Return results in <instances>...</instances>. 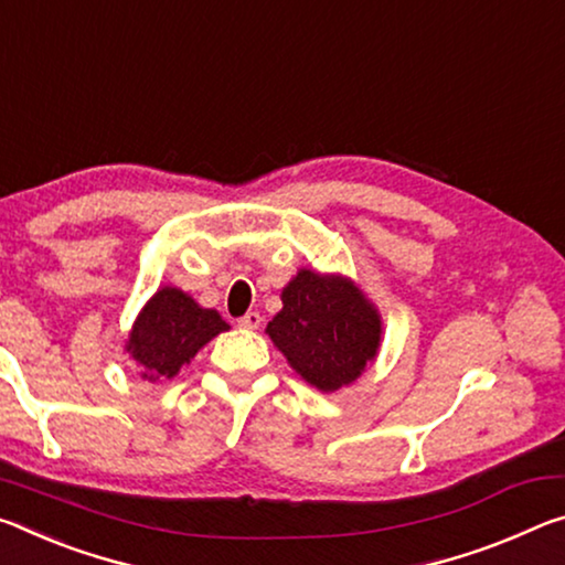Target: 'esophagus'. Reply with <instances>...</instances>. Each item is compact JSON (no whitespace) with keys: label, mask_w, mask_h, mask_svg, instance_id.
<instances>
[{"label":"esophagus","mask_w":565,"mask_h":565,"mask_svg":"<svg viewBox=\"0 0 565 565\" xmlns=\"http://www.w3.org/2000/svg\"><path fill=\"white\" fill-rule=\"evenodd\" d=\"M258 324H262V315H258V311H248V315L238 319L241 329H258Z\"/></svg>","instance_id":"1"}]
</instances>
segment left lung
Masks as SVG:
<instances>
[{"mask_svg":"<svg viewBox=\"0 0 565 565\" xmlns=\"http://www.w3.org/2000/svg\"><path fill=\"white\" fill-rule=\"evenodd\" d=\"M281 301L266 334L311 387L337 392L374 362L382 317L352 279L301 268L284 286Z\"/></svg>","mask_w":565,"mask_h":565,"instance_id":"8db88e82","label":"left lung"}]
</instances>
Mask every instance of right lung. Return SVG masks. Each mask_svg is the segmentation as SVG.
Wrapping results in <instances>:
<instances>
[{
  "label": "right lung",
  "mask_w": 565,
  "mask_h": 565,
  "mask_svg": "<svg viewBox=\"0 0 565 565\" xmlns=\"http://www.w3.org/2000/svg\"><path fill=\"white\" fill-rule=\"evenodd\" d=\"M228 324L216 309H203L175 286L158 289L132 324L125 352L140 366V377L156 382L175 377L199 349Z\"/></svg>",
  "instance_id": "1"
}]
</instances>
